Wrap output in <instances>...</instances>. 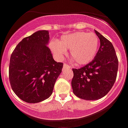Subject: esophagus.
Segmentation results:
<instances>
[{
    "label": "esophagus",
    "instance_id": "1",
    "mask_svg": "<svg viewBox=\"0 0 128 128\" xmlns=\"http://www.w3.org/2000/svg\"><path fill=\"white\" fill-rule=\"evenodd\" d=\"M70 68V66L67 63H64V66H63V69H66V68Z\"/></svg>",
    "mask_w": 128,
    "mask_h": 128
}]
</instances>
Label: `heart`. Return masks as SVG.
<instances>
[{"mask_svg":"<svg viewBox=\"0 0 128 128\" xmlns=\"http://www.w3.org/2000/svg\"><path fill=\"white\" fill-rule=\"evenodd\" d=\"M100 46V39L96 34L81 31L64 35L59 42H50V48L58 58H62L66 50H70L71 58L79 66L92 62L98 52Z\"/></svg>","mask_w":128,"mask_h":128,"instance_id":"obj_1","label":"heart"}]
</instances>
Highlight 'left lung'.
Instances as JSON below:
<instances>
[{
    "instance_id": "8db88e82",
    "label": "left lung",
    "mask_w": 128,
    "mask_h": 128,
    "mask_svg": "<svg viewBox=\"0 0 128 128\" xmlns=\"http://www.w3.org/2000/svg\"><path fill=\"white\" fill-rule=\"evenodd\" d=\"M100 47L91 62L79 69L73 68L74 94L86 100H96L106 95L114 84L118 60L112 43L95 30Z\"/></svg>"
}]
</instances>
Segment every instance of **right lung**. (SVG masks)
<instances>
[{"mask_svg":"<svg viewBox=\"0 0 128 128\" xmlns=\"http://www.w3.org/2000/svg\"><path fill=\"white\" fill-rule=\"evenodd\" d=\"M48 30H39L26 37L12 53L9 80L13 91L26 103L36 104L52 94L63 63L54 60L48 47Z\"/></svg>","mask_w":128,"mask_h":128,"instance_id":"add662e5","label":"right lung"}]
</instances>
